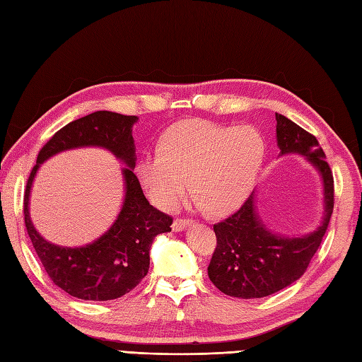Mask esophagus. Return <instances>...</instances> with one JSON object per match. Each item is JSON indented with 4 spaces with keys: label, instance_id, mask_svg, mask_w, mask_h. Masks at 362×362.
Wrapping results in <instances>:
<instances>
[{
    "label": "esophagus",
    "instance_id": "obj_1",
    "mask_svg": "<svg viewBox=\"0 0 362 362\" xmlns=\"http://www.w3.org/2000/svg\"><path fill=\"white\" fill-rule=\"evenodd\" d=\"M189 224H190V220H189V218H184V216H178V218H176V220L173 221L172 228H173V230L180 232V230L186 229V228L189 226Z\"/></svg>",
    "mask_w": 362,
    "mask_h": 362
}]
</instances>
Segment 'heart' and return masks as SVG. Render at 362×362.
<instances>
[{
  "label": "heart",
  "mask_w": 362,
  "mask_h": 362,
  "mask_svg": "<svg viewBox=\"0 0 362 362\" xmlns=\"http://www.w3.org/2000/svg\"><path fill=\"white\" fill-rule=\"evenodd\" d=\"M264 156V141L251 127L187 120L164 134L159 150L144 155L138 172L159 207L178 206L192 180L199 203L215 215H224L246 202Z\"/></svg>",
  "instance_id": "obj_1"
}]
</instances>
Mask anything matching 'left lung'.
I'll list each match as a JSON object with an SVG mask.
<instances>
[{
	"label": "left lung",
	"instance_id": "1",
	"mask_svg": "<svg viewBox=\"0 0 362 362\" xmlns=\"http://www.w3.org/2000/svg\"><path fill=\"white\" fill-rule=\"evenodd\" d=\"M280 153H300L317 167L324 180V221L310 235L288 238L271 234L254 209V194L226 220L214 224L216 246L207 267L211 282L224 294L255 299L284 290L300 279L316 254L330 223L334 181L315 134L276 113Z\"/></svg>",
	"mask_w": 362,
	"mask_h": 362
}]
</instances>
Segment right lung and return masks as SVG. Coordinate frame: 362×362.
<instances>
[{"instance_id": "add662e5", "label": "right lung", "mask_w": 362, "mask_h": 362, "mask_svg": "<svg viewBox=\"0 0 362 362\" xmlns=\"http://www.w3.org/2000/svg\"><path fill=\"white\" fill-rule=\"evenodd\" d=\"M136 116L95 111L72 120L55 133L38 151L24 190V224L47 276L72 297L82 300H113L130 293L147 276L153 238L172 230L173 218L148 203L132 168L136 164L132 127ZM98 145L108 148L131 167L124 171L126 202L118 220L94 244L62 248L40 238L28 218V192L37 165L63 149Z\"/></svg>"}]
</instances>
